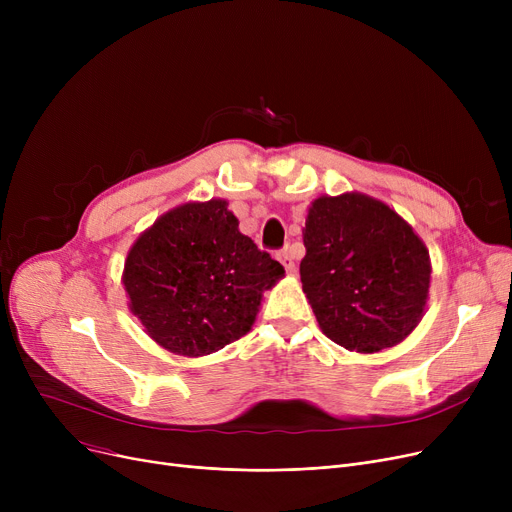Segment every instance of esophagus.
Masks as SVG:
<instances>
[{
	"label": "esophagus",
	"instance_id": "esophagus-1",
	"mask_svg": "<svg viewBox=\"0 0 512 512\" xmlns=\"http://www.w3.org/2000/svg\"><path fill=\"white\" fill-rule=\"evenodd\" d=\"M278 261L284 265L286 272H294V261H292V255H290L288 249H282V251L278 253Z\"/></svg>",
	"mask_w": 512,
	"mask_h": 512
}]
</instances>
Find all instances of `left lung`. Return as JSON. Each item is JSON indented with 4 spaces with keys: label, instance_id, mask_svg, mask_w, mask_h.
Instances as JSON below:
<instances>
[{
    "label": "left lung",
    "instance_id": "8db88e82",
    "mask_svg": "<svg viewBox=\"0 0 512 512\" xmlns=\"http://www.w3.org/2000/svg\"><path fill=\"white\" fill-rule=\"evenodd\" d=\"M301 282L317 324L357 353L405 340L423 315L429 253L388 205L359 193L319 197L303 230Z\"/></svg>",
    "mask_w": 512,
    "mask_h": 512
}]
</instances>
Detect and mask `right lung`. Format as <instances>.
Listing matches in <instances>:
<instances>
[{
  "instance_id": "obj_1",
  "label": "right lung",
  "mask_w": 512,
  "mask_h": 512,
  "mask_svg": "<svg viewBox=\"0 0 512 512\" xmlns=\"http://www.w3.org/2000/svg\"><path fill=\"white\" fill-rule=\"evenodd\" d=\"M284 267L238 232L228 203H186L145 230L124 265L130 311L168 351L203 357L245 336Z\"/></svg>"
}]
</instances>
